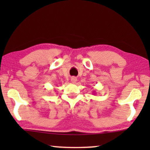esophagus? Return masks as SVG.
I'll return each instance as SVG.
<instances>
[{
    "mask_svg": "<svg viewBox=\"0 0 150 150\" xmlns=\"http://www.w3.org/2000/svg\"><path fill=\"white\" fill-rule=\"evenodd\" d=\"M76 81H77V79L76 77H71V83H76Z\"/></svg>",
    "mask_w": 150,
    "mask_h": 150,
    "instance_id": "34e87169",
    "label": "esophagus"
}]
</instances>
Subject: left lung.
Instances as JSON below:
<instances>
[{"label": "left lung", "mask_w": 150, "mask_h": 150, "mask_svg": "<svg viewBox=\"0 0 150 150\" xmlns=\"http://www.w3.org/2000/svg\"><path fill=\"white\" fill-rule=\"evenodd\" d=\"M93 92H95V91H93ZM93 94H94V93H93Z\"/></svg>", "instance_id": "obj_1"}]
</instances>
